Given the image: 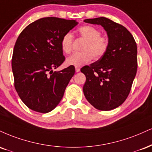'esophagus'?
Segmentation results:
<instances>
[{"label":"esophagus","instance_id":"1","mask_svg":"<svg viewBox=\"0 0 152 152\" xmlns=\"http://www.w3.org/2000/svg\"><path fill=\"white\" fill-rule=\"evenodd\" d=\"M80 70H81V69H80L79 67H78V66L76 67V72H79Z\"/></svg>","mask_w":152,"mask_h":152}]
</instances>
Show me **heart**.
Segmentation results:
<instances>
[{
	"mask_svg": "<svg viewBox=\"0 0 152 152\" xmlns=\"http://www.w3.org/2000/svg\"><path fill=\"white\" fill-rule=\"evenodd\" d=\"M78 34L85 42L81 46V52L74 53L66 59L68 66H81L94 58L99 59L105 55L109 48V39L102 36L98 28L91 25H84L78 28ZM74 36L71 32L64 34L61 39V48L64 54H69L72 51Z\"/></svg>",
	"mask_w": 152,
	"mask_h": 152,
	"instance_id": "heart-1",
	"label": "heart"
}]
</instances>
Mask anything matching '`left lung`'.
I'll return each instance as SVG.
<instances>
[{
    "label": "left lung",
    "mask_w": 152,
    "mask_h": 152,
    "mask_svg": "<svg viewBox=\"0 0 152 152\" xmlns=\"http://www.w3.org/2000/svg\"><path fill=\"white\" fill-rule=\"evenodd\" d=\"M100 25L108 37L106 54L81 71L86 81L83 91L88 101L100 110H111L125 102L137 70V47L132 34L122 25L104 17L84 20Z\"/></svg>",
    "instance_id": "8db88e82"
}]
</instances>
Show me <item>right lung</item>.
I'll list each match as a JSON object with an SVG mask.
<instances>
[{
    "instance_id": "obj_1",
    "label": "right lung",
    "mask_w": 152,
    "mask_h": 152,
    "mask_svg": "<svg viewBox=\"0 0 152 152\" xmlns=\"http://www.w3.org/2000/svg\"><path fill=\"white\" fill-rule=\"evenodd\" d=\"M78 23L74 20L43 18L25 27L18 37L12 58L15 88L29 108L47 113L63 98L75 67L53 71L64 61V34Z\"/></svg>"
}]
</instances>
